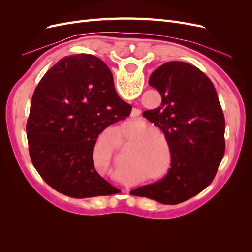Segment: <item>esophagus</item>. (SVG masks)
<instances>
[{
    "label": "esophagus",
    "mask_w": 252,
    "mask_h": 252,
    "mask_svg": "<svg viewBox=\"0 0 252 252\" xmlns=\"http://www.w3.org/2000/svg\"><path fill=\"white\" fill-rule=\"evenodd\" d=\"M139 113H140V110H139V109H135V108L132 109V116H133V117H136Z\"/></svg>",
    "instance_id": "34e87169"
}]
</instances>
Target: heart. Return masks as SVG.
I'll list each match as a JSON object with an SVG mask.
<instances>
[{
  "mask_svg": "<svg viewBox=\"0 0 252 252\" xmlns=\"http://www.w3.org/2000/svg\"><path fill=\"white\" fill-rule=\"evenodd\" d=\"M145 125L135 126L131 124H124L119 127L118 146L120 149L126 148L130 145V151L126 158L125 164L128 169L138 171L143 175H148L152 182L162 180L168 173L169 168L163 174H155L159 172L165 165V158L162 155L161 139L159 135L165 138L164 132L158 127L145 128ZM117 150V135L113 130L104 132L94 147V151L100 156L111 161Z\"/></svg>",
  "mask_w": 252,
  "mask_h": 252,
  "instance_id": "obj_1",
  "label": "heart"
}]
</instances>
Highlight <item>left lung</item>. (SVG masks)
I'll list each match as a JSON object with an SVG mask.
<instances>
[{
	"label": "left lung",
	"mask_w": 252,
	"mask_h": 252,
	"mask_svg": "<svg viewBox=\"0 0 252 252\" xmlns=\"http://www.w3.org/2000/svg\"><path fill=\"white\" fill-rule=\"evenodd\" d=\"M149 85L162 102L143 117L164 132L171 163L164 179L130 193L175 205L200 193L215 179L225 154L224 113L210 79L188 63L163 64L150 75Z\"/></svg>",
	"instance_id": "left-lung-1"
}]
</instances>
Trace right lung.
<instances>
[{
	"label": "right lung",
	"mask_w": 252,
	"mask_h": 252,
	"mask_svg": "<svg viewBox=\"0 0 252 252\" xmlns=\"http://www.w3.org/2000/svg\"><path fill=\"white\" fill-rule=\"evenodd\" d=\"M102 60L65 57L37 84L26 131L29 155L42 179L75 199L118 193L94 168L93 151L105 128L130 114Z\"/></svg>",
	"instance_id": "obj_1"
}]
</instances>
